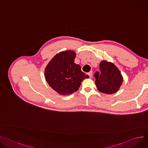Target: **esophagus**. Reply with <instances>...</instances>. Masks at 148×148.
Listing matches in <instances>:
<instances>
[{"label": "esophagus", "mask_w": 148, "mask_h": 148, "mask_svg": "<svg viewBox=\"0 0 148 148\" xmlns=\"http://www.w3.org/2000/svg\"><path fill=\"white\" fill-rule=\"evenodd\" d=\"M88 74L89 75L90 77V78H91V77H92V72L91 71H90V72L88 73Z\"/></svg>", "instance_id": "obj_1"}]
</instances>
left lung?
<instances>
[{
	"mask_svg": "<svg viewBox=\"0 0 148 148\" xmlns=\"http://www.w3.org/2000/svg\"><path fill=\"white\" fill-rule=\"evenodd\" d=\"M100 75H95V84L99 92L107 94L116 92L123 82V77L118 67L112 62L102 60L99 64Z\"/></svg>",
	"mask_w": 148,
	"mask_h": 148,
	"instance_id": "left-lung-1",
	"label": "left lung"
}]
</instances>
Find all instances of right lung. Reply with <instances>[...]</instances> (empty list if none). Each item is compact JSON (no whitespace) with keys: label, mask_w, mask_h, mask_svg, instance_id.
<instances>
[{"label":"right lung","mask_w":148,"mask_h":148,"mask_svg":"<svg viewBox=\"0 0 148 148\" xmlns=\"http://www.w3.org/2000/svg\"><path fill=\"white\" fill-rule=\"evenodd\" d=\"M76 53L68 50L57 53L45 70V77L50 87L58 94L69 95L78 90L81 82L89 76L81 71L74 62Z\"/></svg>","instance_id":"right-lung-1"}]
</instances>
